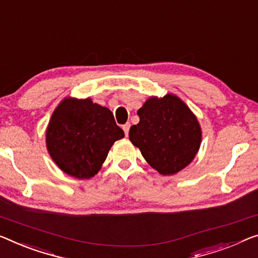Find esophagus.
Masks as SVG:
<instances>
[{"label":"esophagus","instance_id":"34e87169","mask_svg":"<svg viewBox=\"0 0 258 258\" xmlns=\"http://www.w3.org/2000/svg\"><path fill=\"white\" fill-rule=\"evenodd\" d=\"M130 127H131V124H130V122H126V124H125L124 126H122V130H124V132H125V136H126V137L128 136Z\"/></svg>","mask_w":258,"mask_h":258}]
</instances>
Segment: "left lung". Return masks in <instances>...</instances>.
<instances>
[{
    "mask_svg": "<svg viewBox=\"0 0 258 258\" xmlns=\"http://www.w3.org/2000/svg\"><path fill=\"white\" fill-rule=\"evenodd\" d=\"M139 124L130 128V140L149 166L161 175L182 170L198 153L202 128L197 117L177 96L151 97L138 110Z\"/></svg>",
    "mask_w": 258,
    "mask_h": 258,
    "instance_id": "1",
    "label": "left lung"
}]
</instances>
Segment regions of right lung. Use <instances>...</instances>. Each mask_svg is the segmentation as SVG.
<instances>
[{
    "instance_id": "1",
    "label": "right lung",
    "mask_w": 258,
    "mask_h": 258,
    "mask_svg": "<svg viewBox=\"0 0 258 258\" xmlns=\"http://www.w3.org/2000/svg\"><path fill=\"white\" fill-rule=\"evenodd\" d=\"M124 131L116 124L107 107L90 98H64L53 112L46 130V146L52 160L75 178L97 174Z\"/></svg>"
}]
</instances>
